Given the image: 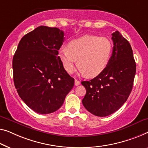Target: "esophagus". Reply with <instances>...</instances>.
<instances>
[{
  "mask_svg": "<svg viewBox=\"0 0 148 148\" xmlns=\"http://www.w3.org/2000/svg\"><path fill=\"white\" fill-rule=\"evenodd\" d=\"M80 82L79 81V80H74V84H75V86L80 85Z\"/></svg>",
  "mask_w": 148,
  "mask_h": 148,
  "instance_id": "34e87169",
  "label": "esophagus"
}]
</instances>
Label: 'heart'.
Here are the masks:
<instances>
[{
  "instance_id": "1",
  "label": "heart",
  "mask_w": 148,
  "mask_h": 148,
  "mask_svg": "<svg viewBox=\"0 0 148 148\" xmlns=\"http://www.w3.org/2000/svg\"><path fill=\"white\" fill-rule=\"evenodd\" d=\"M112 49V42L106 37L87 34L70 40L66 48L59 50L58 57L68 73L73 72L77 60L79 74L92 78L106 68Z\"/></svg>"
}]
</instances>
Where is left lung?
Segmentation results:
<instances>
[{
	"label": "left lung",
	"instance_id": "obj_1",
	"mask_svg": "<svg viewBox=\"0 0 148 148\" xmlns=\"http://www.w3.org/2000/svg\"><path fill=\"white\" fill-rule=\"evenodd\" d=\"M112 35L113 51L106 68L91 80L82 82L86 90L84 106L96 116H109L122 107L131 93L136 74L130 44L118 31Z\"/></svg>",
	"mask_w": 148,
	"mask_h": 148
}]
</instances>
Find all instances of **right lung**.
Wrapping results in <instances>:
<instances>
[{
  "instance_id": "right-lung-1",
  "label": "right lung",
  "mask_w": 148,
  "mask_h": 148,
  "mask_svg": "<svg viewBox=\"0 0 148 148\" xmlns=\"http://www.w3.org/2000/svg\"><path fill=\"white\" fill-rule=\"evenodd\" d=\"M64 32L40 26L25 35L13 56V79L16 91L36 113L58 110L74 84L58 57Z\"/></svg>"
}]
</instances>
